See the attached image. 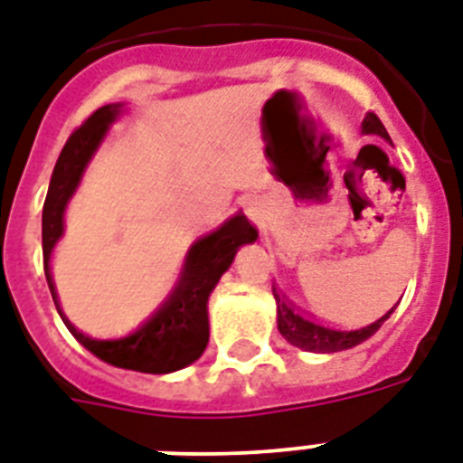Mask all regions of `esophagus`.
Returning <instances> with one entry per match:
<instances>
[{"mask_svg":"<svg viewBox=\"0 0 463 463\" xmlns=\"http://www.w3.org/2000/svg\"><path fill=\"white\" fill-rule=\"evenodd\" d=\"M243 210H246V214H249V220L253 222V224H258V227L265 224V217H262V208L258 198H246V201H243Z\"/></svg>","mask_w":463,"mask_h":463,"instance_id":"34e87169","label":"esophagus"}]
</instances>
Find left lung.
Wrapping results in <instances>:
<instances>
[{"label": "left lung", "mask_w": 463, "mask_h": 463, "mask_svg": "<svg viewBox=\"0 0 463 463\" xmlns=\"http://www.w3.org/2000/svg\"><path fill=\"white\" fill-rule=\"evenodd\" d=\"M364 133H375V136H383V138H390L387 131H384L383 121L375 117L373 112L365 114L364 124H361ZM277 301V327L282 332V336L289 344L298 346L303 351H316V354H335V351L351 349V346H358L361 342H365L368 336H373L380 330V325L390 317L383 316L375 323L365 325L361 330H335V327H325L320 323H313L308 317H303L298 310H294V306L284 301L282 296L277 294V289H272Z\"/></svg>", "instance_id": "obj_1"}]
</instances>
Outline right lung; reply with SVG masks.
Wrapping results in <instances>:
<instances>
[{"label": "right lung", "instance_id": "add662e5", "mask_svg": "<svg viewBox=\"0 0 463 463\" xmlns=\"http://www.w3.org/2000/svg\"><path fill=\"white\" fill-rule=\"evenodd\" d=\"M121 112V105H105L95 109L76 131L69 136L52 172L50 191L43 208V253L44 277L50 284L52 298L57 303V291L52 282L50 255L59 236L64 234V210L73 191L79 188L88 162L105 138L107 128ZM258 239V232L243 214H234L213 234L203 236L188 249L181 277L167 301L136 330L117 339H95L73 327L59 310L64 325L85 349L102 358L105 364L138 373H174L201 358L208 346V298L214 284L227 272L241 243Z\"/></svg>", "mask_w": 463, "mask_h": 463}]
</instances>
